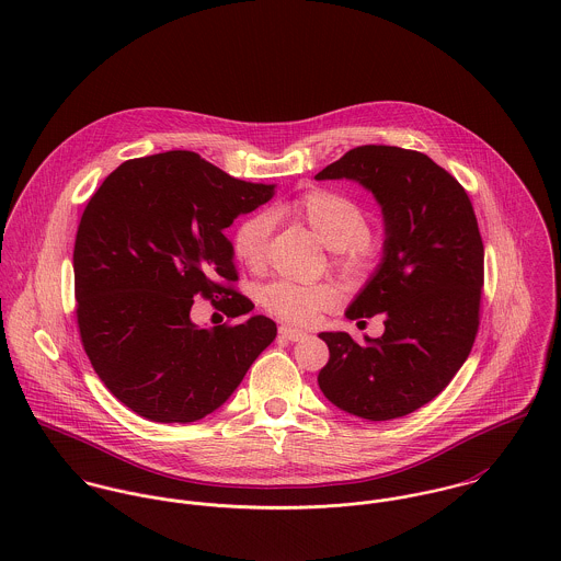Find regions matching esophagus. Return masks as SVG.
Returning <instances> with one entry per match:
<instances>
[{
  "instance_id": "1",
  "label": "esophagus",
  "mask_w": 561,
  "mask_h": 561,
  "mask_svg": "<svg viewBox=\"0 0 561 561\" xmlns=\"http://www.w3.org/2000/svg\"><path fill=\"white\" fill-rule=\"evenodd\" d=\"M278 334L287 341H302L307 336L305 330H298V328H291V325H280L278 328Z\"/></svg>"
}]
</instances>
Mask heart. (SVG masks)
I'll return each instance as SVG.
<instances>
[{
    "instance_id": "obj_1",
    "label": "heart",
    "mask_w": 561,
    "mask_h": 561,
    "mask_svg": "<svg viewBox=\"0 0 561 561\" xmlns=\"http://www.w3.org/2000/svg\"><path fill=\"white\" fill-rule=\"evenodd\" d=\"M283 214L307 222L330 250L334 263L345 274H365L376 259V245L369 240V216L350 196L316 187L283 207ZM274 231V218L265 211L250 214L233 233V254L254 274L267 265V243ZM339 291L330 283H294L287 278L261 287L259 302L265 311L289 323L307 325L336 305Z\"/></svg>"
}]
</instances>
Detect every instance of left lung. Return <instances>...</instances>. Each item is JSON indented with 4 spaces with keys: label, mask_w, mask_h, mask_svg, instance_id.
<instances>
[{
    "label": "left lung",
    "mask_w": 561,
    "mask_h": 561,
    "mask_svg": "<svg viewBox=\"0 0 561 561\" xmlns=\"http://www.w3.org/2000/svg\"><path fill=\"white\" fill-rule=\"evenodd\" d=\"M316 179H352L382 207L385 256L350 305V320L382 313L385 334L358 345L321 332L330 358L318 376L336 408L389 421L434 400L465 360L480 328L483 243L467 190L419 151L365 145Z\"/></svg>",
    "instance_id": "8db88e82"
}]
</instances>
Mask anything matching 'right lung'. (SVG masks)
Returning <instances> with one entry per match:
<instances>
[{
  "instance_id": "obj_1",
  "label": "right lung",
  "mask_w": 561,
  "mask_h": 561,
  "mask_svg": "<svg viewBox=\"0 0 561 561\" xmlns=\"http://www.w3.org/2000/svg\"><path fill=\"white\" fill-rule=\"evenodd\" d=\"M192 151L123 161L81 214L73 272L81 345L110 393L158 423H192L231 398L276 323L254 316L211 330L190 320L196 296L240 318L225 229L267 203ZM222 297V301L217 298Z\"/></svg>"
}]
</instances>
